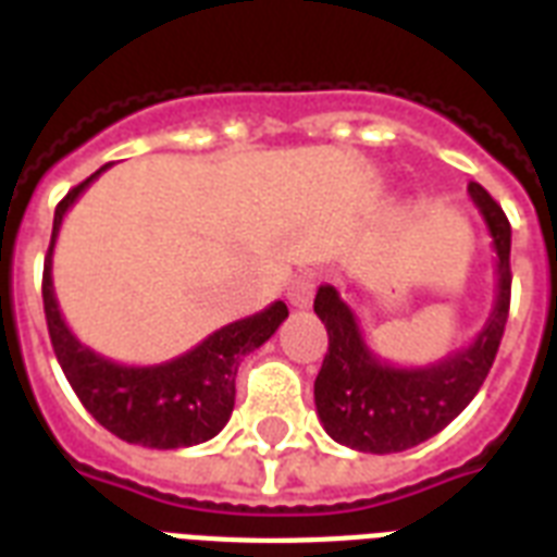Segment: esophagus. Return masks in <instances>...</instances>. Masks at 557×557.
Masks as SVG:
<instances>
[{
    "mask_svg": "<svg viewBox=\"0 0 557 557\" xmlns=\"http://www.w3.org/2000/svg\"><path fill=\"white\" fill-rule=\"evenodd\" d=\"M314 286H318V277L314 274H297L292 283H288V304L295 306V309H309L312 306L314 297Z\"/></svg>",
    "mask_w": 557,
    "mask_h": 557,
    "instance_id": "esophagus-1",
    "label": "esophagus"
}]
</instances>
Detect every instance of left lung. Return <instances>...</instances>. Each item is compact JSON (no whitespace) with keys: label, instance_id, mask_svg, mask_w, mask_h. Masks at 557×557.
Listing matches in <instances>:
<instances>
[{"label":"left lung","instance_id":"1","mask_svg":"<svg viewBox=\"0 0 557 557\" xmlns=\"http://www.w3.org/2000/svg\"><path fill=\"white\" fill-rule=\"evenodd\" d=\"M497 253L494 306L483 330L462 349L424 367L381 361L361 323L335 286H321L314 312L326 326L330 349L314 379V407L332 440L364 454H398L448 428L483 387L500 347L511 297V225L503 208L476 182L468 185Z\"/></svg>","mask_w":557,"mask_h":557}]
</instances>
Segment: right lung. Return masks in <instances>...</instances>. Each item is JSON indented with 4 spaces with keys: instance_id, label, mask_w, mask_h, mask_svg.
<instances>
[{
    "instance_id": "obj_1",
    "label": "right lung",
    "mask_w": 557,
    "mask_h": 557,
    "mask_svg": "<svg viewBox=\"0 0 557 557\" xmlns=\"http://www.w3.org/2000/svg\"><path fill=\"white\" fill-rule=\"evenodd\" d=\"M107 168L109 164H103L98 173L65 193L54 210V231L42 271L48 335L72 389L109 433L144 448H190L213 440L225 428L234 413L236 370L248 352L262 347L277 332L280 323L288 318V309L283 300H274L269 309L216 330L187 349L185 356L150 367L117 364L81 344L65 326L57 306L51 257L63 216Z\"/></svg>"
}]
</instances>
